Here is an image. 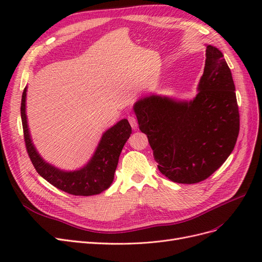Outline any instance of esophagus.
I'll return each instance as SVG.
<instances>
[{
	"label": "esophagus",
	"instance_id": "obj_1",
	"mask_svg": "<svg viewBox=\"0 0 262 262\" xmlns=\"http://www.w3.org/2000/svg\"><path fill=\"white\" fill-rule=\"evenodd\" d=\"M128 120H129L130 125L132 126V129H137L138 128V121H137V119L134 118L133 116H129L128 117Z\"/></svg>",
	"mask_w": 262,
	"mask_h": 262
}]
</instances>
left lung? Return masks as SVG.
Instances as JSON below:
<instances>
[{"mask_svg": "<svg viewBox=\"0 0 262 262\" xmlns=\"http://www.w3.org/2000/svg\"><path fill=\"white\" fill-rule=\"evenodd\" d=\"M198 94L190 101L141 98L133 109L160 171L178 184L209 178L231 155L239 133V112L232 72L217 48L205 50Z\"/></svg>", "mask_w": 262, "mask_h": 262, "instance_id": "8db88e82", "label": "left lung"}]
</instances>
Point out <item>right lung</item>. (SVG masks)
Instances as JSON below:
<instances>
[{"instance_id": "obj_1", "label": "right lung", "mask_w": 262, "mask_h": 262, "mask_svg": "<svg viewBox=\"0 0 262 262\" xmlns=\"http://www.w3.org/2000/svg\"><path fill=\"white\" fill-rule=\"evenodd\" d=\"M20 116L28 156L37 172L49 184L67 193L83 196L98 194L110 187L115 177L119 156L132 132L126 119H122L102 134L96 152L85 167L80 170L63 171L46 163L31 142L26 117V89L21 96Z\"/></svg>"}]
</instances>
